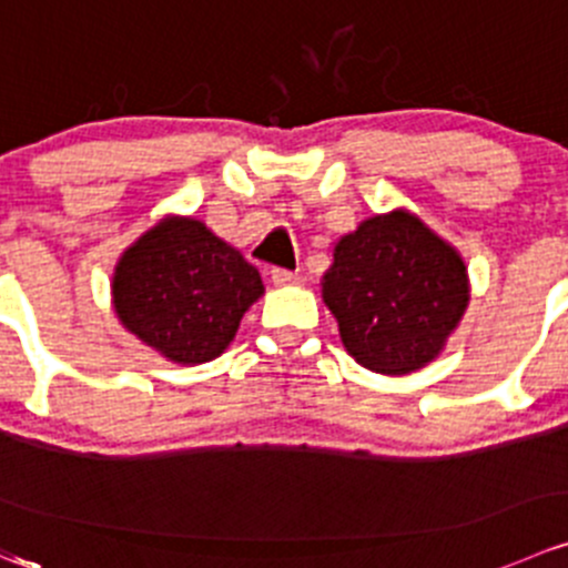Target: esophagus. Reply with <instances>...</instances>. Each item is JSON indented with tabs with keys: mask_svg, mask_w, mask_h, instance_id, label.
Instances as JSON below:
<instances>
[{
	"mask_svg": "<svg viewBox=\"0 0 568 568\" xmlns=\"http://www.w3.org/2000/svg\"><path fill=\"white\" fill-rule=\"evenodd\" d=\"M272 283L277 285V288H285V285H296V283H300V274L288 272V268H274Z\"/></svg>",
	"mask_w": 568,
	"mask_h": 568,
	"instance_id": "1",
	"label": "esophagus"
}]
</instances>
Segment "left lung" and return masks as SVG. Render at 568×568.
<instances>
[{"instance_id": "obj_1", "label": "left lung", "mask_w": 568, "mask_h": 568, "mask_svg": "<svg viewBox=\"0 0 568 568\" xmlns=\"http://www.w3.org/2000/svg\"><path fill=\"white\" fill-rule=\"evenodd\" d=\"M322 300L363 368L410 374L430 366L458 329L471 300L469 268L416 213L394 207L335 241Z\"/></svg>"}]
</instances>
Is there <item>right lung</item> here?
Instances as JSON below:
<instances>
[{"mask_svg": "<svg viewBox=\"0 0 568 568\" xmlns=\"http://www.w3.org/2000/svg\"><path fill=\"white\" fill-rule=\"evenodd\" d=\"M263 291L261 272L194 216L138 235L110 280L121 327L180 366L222 355Z\"/></svg>", "mask_w": 568, "mask_h": 568, "instance_id": "1", "label": "right lung"}]
</instances>
